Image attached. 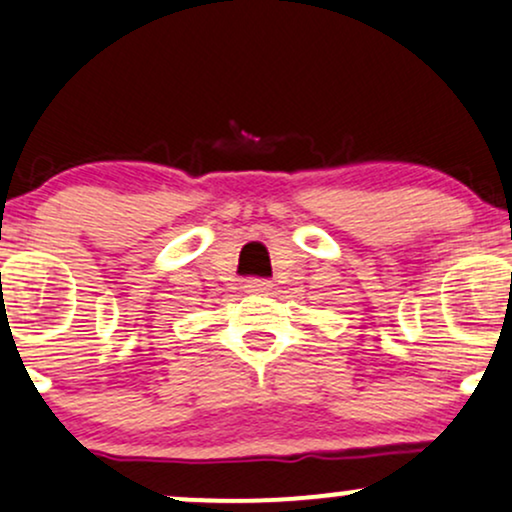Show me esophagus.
<instances>
[{
    "instance_id": "34e87169",
    "label": "esophagus",
    "mask_w": 512,
    "mask_h": 512,
    "mask_svg": "<svg viewBox=\"0 0 512 512\" xmlns=\"http://www.w3.org/2000/svg\"><path fill=\"white\" fill-rule=\"evenodd\" d=\"M269 291H272V284L267 279L245 281V293H252V296H267Z\"/></svg>"
}]
</instances>
